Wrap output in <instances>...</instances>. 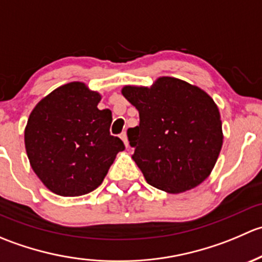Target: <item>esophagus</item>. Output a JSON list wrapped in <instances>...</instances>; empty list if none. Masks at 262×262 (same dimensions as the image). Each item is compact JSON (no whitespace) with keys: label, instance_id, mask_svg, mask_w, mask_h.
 <instances>
[{"label":"esophagus","instance_id":"esophagus-1","mask_svg":"<svg viewBox=\"0 0 262 262\" xmlns=\"http://www.w3.org/2000/svg\"><path fill=\"white\" fill-rule=\"evenodd\" d=\"M120 138H121V141L124 142V144H125V147H128L129 142H128V137H126V133H125V132H123V133L120 134Z\"/></svg>","mask_w":262,"mask_h":262}]
</instances>
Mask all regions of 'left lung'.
I'll list each match as a JSON object with an SVG mask.
<instances>
[{"label": "left lung", "instance_id": "8db88e82", "mask_svg": "<svg viewBox=\"0 0 262 262\" xmlns=\"http://www.w3.org/2000/svg\"><path fill=\"white\" fill-rule=\"evenodd\" d=\"M121 94L139 112V125L128 129V139L148 184L170 194L202 184L223 144L212 97L173 77H160L150 87L125 86Z\"/></svg>", "mask_w": 262, "mask_h": 262}]
</instances>
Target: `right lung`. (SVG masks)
Instances as JSON below:
<instances>
[{"label":"right lung","instance_id":"right-lung-1","mask_svg":"<svg viewBox=\"0 0 262 262\" xmlns=\"http://www.w3.org/2000/svg\"><path fill=\"white\" fill-rule=\"evenodd\" d=\"M101 95L82 82L58 87L38 102L25 128V148L40 181L60 196H80L104 181L125 149L110 134L113 116L99 110Z\"/></svg>","mask_w":262,"mask_h":262}]
</instances>
